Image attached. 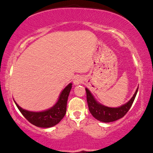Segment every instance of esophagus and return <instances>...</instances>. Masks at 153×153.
Here are the masks:
<instances>
[{
  "label": "esophagus",
  "mask_w": 153,
  "mask_h": 153,
  "mask_svg": "<svg viewBox=\"0 0 153 153\" xmlns=\"http://www.w3.org/2000/svg\"><path fill=\"white\" fill-rule=\"evenodd\" d=\"M82 79L80 77H77L76 78H75V80H73V83H74V85H78L79 84H80L81 82H82Z\"/></svg>",
  "instance_id": "esophagus-1"
}]
</instances>
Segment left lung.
Segmentation results:
<instances>
[{
  "instance_id": "left-lung-1",
  "label": "left lung",
  "mask_w": 153,
  "mask_h": 153,
  "mask_svg": "<svg viewBox=\"0 0 153 153\" xmlns=\"http://www.w3.org/2000/svg\"><path fill=\"white\" fill-rule=\"evenodd\" d=\"M138 89V87L130 101H128L126 104L118 108H109L98 103L89 89L85 88L87 93V101L89 112L94 117L103 123H111V122L117 120L123 117L129 111L135 99Z\"/></svg>"
}]
</instances>
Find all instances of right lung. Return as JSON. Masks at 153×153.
Returning <instances> with one entry per match:
<instances>
[{
    "instance_id": "obj_1",
    "label": "right lung",
    "mask_w": 153,
    "mask_h": 153,
    "mask_svg": "<svg viewBox=\"0 0 153 153\" xmlns=\"http://www.w3.org/2000/svg\"><path fill=\"white\" fill-rule=\"evenodd\" d=\"M71 87L72 83H70L62 91L59 99L56 104L50 109L42 112L26 111L19 106L15 101V103L24 117L32 125L38 127H51L59 123L66 115L67 101Z\"/></svg>"
}]
</instances>
